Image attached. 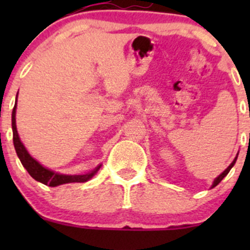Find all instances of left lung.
I'll return each mask as SVG.
<instances>
[{
  "mask_svg": "<svg viewBox=\"0 0 250 250\" xmlns=\"http://www.w3.org/2000/svg\"><path fill=\"white\" fill-rule=\"evenodd\" d=\"M236 160H237V156H236V158H234V160H233V162H232V163H231V165H230V166H229V167H228V168H226V169H225V170H224V172H223V173H221V174H220V175H219V176H218V178H216V179H215V180H214V183H213V186H211V188H215V186H216V185H218V184H219V183H220V181H221V180H223V179H224V178H225V176H226V175H228V174H229V172H230V170H231V168H232V167H233V165H234V163H236Z\"/></svg>",
  "mask_w": 250,
  "mask_h": 250,
  "instance_id": "left-lung-1",
  "label": "left lung"
}]
</instances>
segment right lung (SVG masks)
I'll use <instances>...</instances> for the list:
<instances>
[{
	"label": "right lung",
	"instance_id": "right-lung-1",
	"mask_svg": "<svg viewBox=\"0 0 250 250\" xmlns=\"http://www.w3.org/2000/svg\"><path fill=\"white\" fill-rule=\"evenodd\" d=\"M18 97V95H17ZM16 109H17V103L13 107V112H12V129H13V144L16 147L17 155L19 157L20 162L24 166L25 169L27 173L35 179V180L40 181V183L44 184L48 186H59L62 184H69V183H85L89 180L95 173L99 170L100 166H98L94 170L90 173L83 174V175H64V174H59L52 172V170L47 169V168L42 167L35 158H32L26 151L25 146L19 139V135L17 132V125H16Z\"/></svg>",
	"mask_w": 250,
	"mask_h": 250
}]
</instances>
